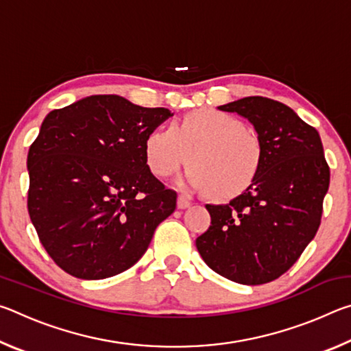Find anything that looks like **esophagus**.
<instances>
[{"instance_id": "1", "label": "esophagus", "mask_w": 351, "mask_h": 351, "mask_svg": "<svg viewBox=\"0 0 351 351\" xmlns=\"http://www.w3.org/2000/svg\"><path fill=\"white\" fill-rule=\"evenodd\" d=\"M176 204H178V209H187V207H190V199H187L184 195H180Z\"/></svg>"}]
</instances>
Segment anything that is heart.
I'll return each instance as SVG.
<instances>
[{
  "label": "heart",
  "instance_id": "heart-1",
  "mask_svg": "<svg viewBox=\"0 0 351 351\" xmlns=\"http://www.w3.org/2000/svg\"><path fill=\"white\" fill-rule=\"evenodd\" d=\"M144 158L148 170L161 180L175 175L187 161V181L206 190L209 198L226 201L246 192L257 180L265 144L254 128L230 112L198 108L171 127L148 133Z\"/></svg>",
  "mask_w": 351,
  "mask_h": 351
}]
</instances>
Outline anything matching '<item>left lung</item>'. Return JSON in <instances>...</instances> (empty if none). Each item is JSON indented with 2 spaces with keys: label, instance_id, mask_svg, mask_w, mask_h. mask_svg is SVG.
Segmentation results:
<instances>
[{
  "label": "left lung",
  "instance_id": "1",
  "mask_svg": "<svg viewBox=\"0 0 351 351\" xmlns=\"http://www.w3.org/2000/svg\"><path fill=\"white\" fill-rule=\"evenodd\" d=\"M252 123L265 144L260 175L229 204L212 206L210 226L197 239L210 269L243 285L276 280L316 235L330 186L317 130L282 102L261 96L218 106Z\"/></svg>",
  "mask_w": 351,
  "mask_h": 351
}]
</instances>
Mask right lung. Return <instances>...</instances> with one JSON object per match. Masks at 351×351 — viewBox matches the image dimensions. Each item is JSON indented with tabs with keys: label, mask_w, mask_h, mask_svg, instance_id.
Returning a JSON list of instances; mask_svg holds the SVG:
<instances>
[{
	"label": "right lung",
	"mask_w": 351,
	"mask_h": 351,
	"mask_svg": "<svg viewBox=\"0 0 351 351\" xmlns=\"http://www.w3.org/2000/svg\"><path fill=\"white\" fill-rule=\"evenodd\" d=\"M114 94L51 111L27 153V210L57 266L100 280L138 261L176 192L148 170L144 141L170 117Z\"/></svg>",
	"instance_id": "add662e5"
}]
</instances>
